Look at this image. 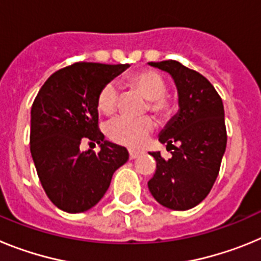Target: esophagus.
Segmentation results:
<instances>
[{
	"label": "esophagus",
	"instance_id": "34e87169",
	"mask_svg": "<svg viewBox=\"0 0 261 261\" xmlns=\"http://www.w3.org/2000/svg\"><path fill=\"white\" fill-rule=\"evenodd\" d=\"M141 151H137V150H133V149H129V158L130 159H135L137 158L138 155H141Z\"/></svg>",
	"mask_w": 261,
	"mask_h": 261
}]
</instances>
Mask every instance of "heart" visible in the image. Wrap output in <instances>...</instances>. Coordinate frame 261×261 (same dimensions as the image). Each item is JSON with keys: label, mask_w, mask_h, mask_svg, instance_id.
<instances>
[{"label": "heart", "mask_w": 261, "mask_h": 261, "mask_svg": "<svg viewBox=\"0 0 261 261\" xmlns=\"http://www.w3.org/2000/svg\"><path fill=\"white\" fill-rule=\"evenodd\" d=\"M129 85L149 100V108L161 117L172 112V102L165 95L167 85L162 75L153 70L136 73L129 78ZM119 91L114 84H107L98 95V108L105 115H112L117 110ZM155 128L151 117L119 116L108 124L107 135L114 142L130 147H140L147 141Z\"/></svg>", "instance_id": "1"}]
</instances>
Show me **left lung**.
Returning <instances> with one entry per match:
<instances>
[{
  "mask_svg": "<svg viewBox=\"0 0 261 261\" xmlns=\"http://www.w3.org/2000/svg\"><path fill=\"white\" fill-rule=\"evenodd\" d=\"M147 64L171 75L179 105L159 133V142L172 147V156L163 159L159 151L149 153L156 170L147 187L165 208L188 211L208 196L220 172L227 142L222 99L204 75L180 62Z\"/></svg>",
  "mask_w": 261,
  "mask_h": 261,
  "instance_id": "left-lung-1",
  "label": "left lung"
}]
</instances>
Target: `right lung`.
Segmentation results:
<instances>
[{
	"mask_svg": "<svg viewBox=\"0 0 261 261\" xmlns=\"http://www.w3.org/2000/svg\"><path fill=\"white\" fill-rule=\"evenodd\" d=\"M129 66L77 62L53 73L34 100L30 150L45 193L66 213L95 206L129 159L125 147L106 141L98 129L99 93ZM85 141L101 151L82 152Z\"/></svg>",
	"mask_w": 261,
	"mask_h": 261,
	"instance_id": "right-lung-1",
	"label": "right lung"
}]
</instances>
